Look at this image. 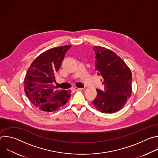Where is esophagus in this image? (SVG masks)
I'll use <instances>...</instances> for the list:
<instances>
[{
	"label": "esophagus",
	"mask_w": 158,
	"mask_h": 158,
	"mask_svg": "<svg viewBox=\"0 0 158 158\" xmlns=\"http://www.w3.org/2000/svg\"><path fill=\"white\" fill-rule=\"evenodd\" d=\"M74 91H83L84 90V88H78V87H74Z\"/></svg>",
	"instance_id": "esophagus-1"
}]
</instances>
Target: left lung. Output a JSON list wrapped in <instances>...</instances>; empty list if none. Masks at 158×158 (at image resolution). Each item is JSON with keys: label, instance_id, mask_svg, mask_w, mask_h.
<instances>
[{"label": "left lung", "instance_id": "1", "mask_svg": "<svg viewBox=\"0 0 158 158\" xmlns=\"http://www.w3.org/2000/svg\"><path fill=\"white\" fill-rule=\"evenodd\" d=\"M96 68L102 77L104 90L96 89L94 107L104 113H113L122 109L132 91V73L124 61L115 52L101 46H93Z\"/></svg>", "mask_w": 158, "mask_h": 158}]
</instances>
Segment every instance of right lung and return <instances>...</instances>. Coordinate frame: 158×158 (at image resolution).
<instances>
[{"label": "right lung", "instance_id": "obj_1", "mask_svg": "<svg viewBox=\"0 0 158 158\" xmlns=\"http://www.w3.org/2000/svg\"><path fill=\"white\" fill-rule=\"evenodd\" d=\"M71 46L54 48L44 52L32 62L24 81L25 93L29 101L43 111L59 109L71 96V91L55 89V74L58 71L65 54Z\"/></svg>", "mask_w": 158, "mask_h": 158}]
</instances>
